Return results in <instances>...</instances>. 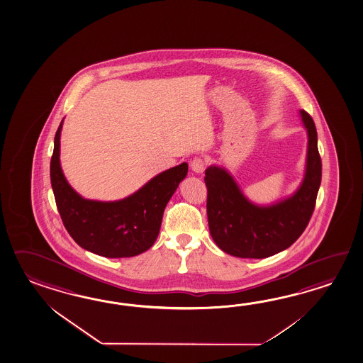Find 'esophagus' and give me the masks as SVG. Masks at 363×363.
Instances as JSON below:
<instances>
[{"instance_id": "34e87169", "label": "esophagus", "mask_w": 363, "mask_h": 363, "mask_svg": "<svg viewBox=\"0 0 363 363\" xmlns=\"http://www.w3.org/2000/svg\"><path fill=\"white\" fill-rule=\"evenodd\" d=\"M190 168L195 173H203L204 168H206V162L201 157H195L190 162Z\"/></svg>"}]
</instances>
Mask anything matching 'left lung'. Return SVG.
<instances>
[{
	"mask_svg": "<svg viewBox=\"0 0 363 363\" xmlns=\"http://www.w3.org/2000/svg\"><path fill=\"white\" fill-rule=\"evenodd\" d=\"M308 135L305 170L294 193L270 204L248 199L234 176L222 165L206 169L207 215L211 235L228 255L265 259L287 250L311 220L322 178L317 129L308 112L298 111Z\"/></svg>",
	"mask_w": 363,
	"mask_h": 363,
	"instance_id": "left-lung-1",
	"label": "left lung"
}]
</instances>
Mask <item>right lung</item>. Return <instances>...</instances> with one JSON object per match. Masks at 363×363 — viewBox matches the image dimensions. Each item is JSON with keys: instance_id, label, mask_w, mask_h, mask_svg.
I'll list each match as a JSON object with an SVG mask.
<instances>
[{"instance_id": "obj_1", "label": "right lung", "mask_w": 363, "mask_h": 363, "mask_svg": "<svg viewBox=\"0 0 363 363\" xmlns=\"http://www.w3.org/2000/svg\"><path fill=\"white\" fill-rule=\"evenodd\" d=\"M62 128L63 120L54 138L50 179L57 207L69 235L84 250L108 259L133 257L147 251L159 235L164 209L187 176V163L156 174L124 199H85L68 184L60 167Z\"/></svg>"}]
</instances>
